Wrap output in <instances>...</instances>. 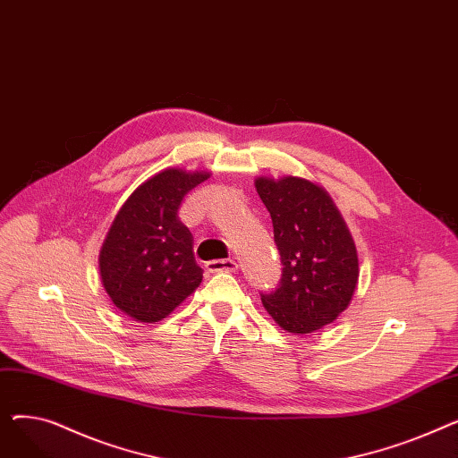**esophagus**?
I'll use <instances>...</instances> for the list:
<instances>
[{
  "instance_id": "obj_1",
  "label": "esophagus",
  "mask_w": 458,
  "mask_h": 458,
  "mask_svg": "<svg viewBox=\"0 0 458 458\" xmlns=\"http://www.w3.org/2000/svg\"><path fill=\"white\" fill-rule=\"evenodd\" d=\"M206 269L209 273H235L237 263L233 259H213L206 263Z\"/></svg>"
}]
</instances>
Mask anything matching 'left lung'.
<instances>
[{
	"instance_id": "left-lung-1",
	"label": "left lung",
	"mask_w": 458,
	"mask_h": 458,
	"mask_svg": "<svg viewBox=\"0 0 458 458\" xmlns=\"http://www.w3.org/2000/svg\"><path fill=\"white\" fill-rule=\"evenodd\" d=\"M256 191L271 213L282 276L259 293L269 316L287 332L310 334L349 306L358 282V256L340 211L327 192L302 178H258Z\"/></svg>"
}]
</instances>
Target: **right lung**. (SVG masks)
<instances>
[{"label": "right lung", "instance_id": "right-lung-1", "mask_svg": "<svg viewBox=\"0 0 458 458\" xmlns=\"http://www.w3.org/2000/svg\"><path fill=\"white\" fill-rule=\"evenodd\" d=\"M208 178L166 168L116 213L100 250V275L113 304L135 321L165 319L200 285L204 271L178 211L187 192Z\"/></svg>", "mask_w": 458, "mask_h": 458}]
</instances>
